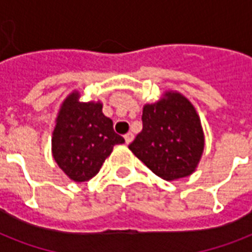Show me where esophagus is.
I'll list each match as a JSON object with an SVG mask.
<instances>
[{"instance_id":"34e87169","label":"esophagus","mask_w":252,"mask_h":252,"mask_svg":"<svg viewBox=\"0 0 252 252\" xmlns=\"http://www.w3.org/2000/svg\"><path fill=\"white\" fill-rule=\"evenodd\" d=\"M124 138H126V144H130L132 140H133V133H132V132H128V133L124 134Z\"/></svg>"}]
</instances>
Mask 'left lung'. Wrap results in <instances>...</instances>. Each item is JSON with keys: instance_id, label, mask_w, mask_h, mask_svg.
<instances>
[{"instance_id": "1", "label": "left lung", "mask_w": 252, "mask_h": 252, "mask_svg": "<svg viewBox=\"0 0 252 252\" xmlns=\"http://www.w3.org/2000/svg\"><path fill=\"white\" fill-rule=\"evenodd\" d=\"M128 148L162 179L191 175L204 150L203 128L195 107L174 91L145 104L142 130Z\"/></svg>"}]
</instances>
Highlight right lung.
Instances as JSON below:
<instances>
[{
	"mask_svg": "<svg viewBox=\"0 0 252 252\" xmlns=\"http://www.w3.org/2000/svg\"><path fill=\"white\" fill-rule=\"evenodd\" d=\"M74 91L61 104L52 134V156L74 182H86L99 172L115 145L124 138L102 112V103H82Z\"/></svg>",
	"mask_w": 252,
	"mask_h": 252,
	"instance_id": "right-lung-1",
	"label": "right lung"
}]
</instances>
